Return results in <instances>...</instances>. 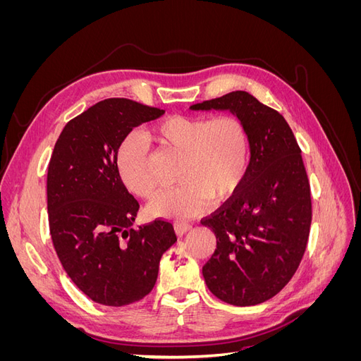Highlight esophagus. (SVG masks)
<instances>
[{"label": "esophagus", "mask_w": 361, "mask_h": 361, "mask_svg": "<svg viewBox=\"0 0 361 361\" xmlns=\"http://www.w3.org/2000/svg\"><path fill=\"white\" fill-rule=\"evenodd\" d=\"M191 224L190 223H183V221H178V223H174V232H176V235H179V236H182V235H185L187 232H190L191 231Z\"/></svg>", "instance_id": "obj_1"}]
</instances>
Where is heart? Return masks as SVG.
Returning <instances> with one entry per match:
<instances>
[{"label": "heart", "mask_w": 361, "mask_h": 361, "mask_svg": "<svg viewBox=\"0 0 361 361\" xmlns=\"http://www.w3.org/2000/svg\"><path fill=\"white\" fill-rule=\"evenodd\" d=\"M150 138L162 141L183 154L180 185L161 190L149 203L155 216H197L212 197L224 200L241 187L250 166V137L236 116H171L152 126ZM149 138L130 133L117 150V170L125 187L138 197H149L155 183L149 173Z\"/></svg>", "instance_id": "b5f03b06"}]
</instances>
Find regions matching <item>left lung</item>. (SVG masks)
Segmentation results:
<instances>
[{"instance_id": "left-lung-1", "label": "left lung", "mask_w": 361, "mask_h": 361, "mask_svg": "<svg viewBox=\"0 0 361 361\" xmlns=\"http://www.w3.org/2000/svg\"><path fill=\"white\" fill-rule=\"evenodd\" d=\"M190 108L231 111L248 130L251 157L243 185L202 221L216 236L203 277L224 302L260 304L288 285L307 247L312 199L301 149L285 117L247 92Z\"/></svg>"}]
</instances>
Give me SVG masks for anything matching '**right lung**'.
<instances>
[{"instance_id":"add662e5","label":"right lung","mask_w":361,"mask_h":361,"mask_svg":"<svg viewBox=\"0 0 361 361\" xmlns=\"http://www.w3.org/2000/svg\"><path fill=\"white\" fill-rule=\"evenodd\" d=\"M162 114L111 97L72 118L54 147L47 180L52 244L71 280L94 302L122 307L145 298L162 255L178 241L169 221L130 227L140 204L117 170L120 143Z\"/></svg>"}]
</instances>
